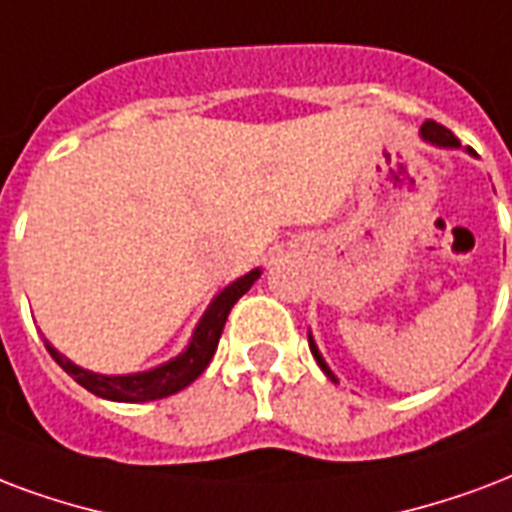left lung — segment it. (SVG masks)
<instances>
[{
  "instance_id": "left-lung-1",
  "label": "left lung",
  "mask_w": 512,
  "mask_h": 512,
  "mask_svg": "<svg viewBox=\"0 0 512 512\" xmlns=\"http://www.w3.org/2000/svg\"><path fill=\"white\" fill-rule=\"evenodd\" d=\"M421 136H424V139H429V142L440 144V147H459V139H456V136L451 134V131H448L446 126H440V123H435V120H427V123L421 126ZM308 346H311V354H314V360H317L319 368L325 370V376L330 378V381H335V376H333V373H330V368H327V365H325V360H322V354H319V349H317V346H314V341H311V338H308Z\"/></svg>"
}]
</instances>
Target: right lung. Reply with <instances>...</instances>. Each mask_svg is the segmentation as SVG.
Listing matches in <instances>:
<instances>
[{"mask_svg":"<svg viewBox=\"0 0 512 512\" xmlns=\"http://www.w3.org/2000/svg\"><path fill=\"white\" fill-rule=\"evenodd\" d=\"M260 271H249L247 276H241L239 282H233L230 287L212 300V306L206 308L201 325L195 327L193 341L187 346L177 360L166 362L161 368L150 370V373H136V376H96L88 370L77 368L74 362H69L64 354H58L48 343L50 357L69 373L80 386H85L88 392L107 400H117V403H147V400H161V397L177 395L179 389H185L201 376L206 365L212 362L214 351H217V341H220L222 327L228 319L230 308L236 306V300L255 284Z\"/></svg>","mask_w":512,"mask_h":512,"instance_id":"obj_1","label":"right lung"}]
</instances>
